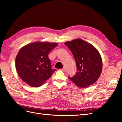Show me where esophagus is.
<instances>
[{
	"label": "esophagus",
	"instance_id": "obj_1",
	"mask_svg": "<svg viewBox=\"0 0 122 122\" xmlns=\"http://www.w3.org/2000/svg\"><path fill=\"white\" fill-rule=\"evenodd\" d=\"M61 70H62V71H66V68H64V67L63 68H62V69H61Z\"/></svg>",
	"mask_w": 122,
	"mask_h": 122
}]
</instances>
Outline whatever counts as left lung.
Here are the masks:
<instances>
[{"instance_id":"left-lung-1","label":"left lung","mask_w":122,"mask_h":122,"mask_svg":"<svg viewBox=\"0 0 122 122\" xmlns=\"http://www.w3.org/2000/svg\"><path fill=\"white\" fill-rule=\"evenodd\" d=\"M73 54L77 71L69 79L76 86L86 87L97 81L102 70V60L94 46L81 39L65 42Z\"/></svg>"}]
</instances>
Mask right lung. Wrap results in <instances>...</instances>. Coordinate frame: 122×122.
<instances>
[{
  "mask_svg": "<svg viewBox=\"0 0 122 122\" xmlns=\"http://www.w3.org/2000/svg\"><path fill=\"white\" fill-rule=\"evenodd\" d=\"M57 45L36 42L20 49L15 59V68L22 81L32 87H39L50 78L56 69L51 68L48 54Z\"/></svg>",
  "mask_w": 122,
  "mask_h": 122,
  "instance_id": "1",
  "label": "right lung"
}]
</instances>
